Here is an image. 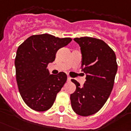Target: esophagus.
<instances>
[{
  "label": "esophagus",
  "instance_id": "34e87169",
  "mask_svg": "<svg viewBox=\"0 0 131 131\" xmlns=\"http://www.w3.org/2000/svg\"><path fill=\"white\" fill-rule=\"evenodd\" d=\"M71 78L69 77V76H68V77H67V80H68V81H71Z\"/></svg>",
  "mask_w": 131,
  "mask_h": 131
}]
</instances>
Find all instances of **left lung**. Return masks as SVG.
Instances as JSON below:
<instances>
[{
	"mask_svg": "<svg viewBox=\"0 0 131 131\" xmlns=\"http://www.w3.org/2000/svg\"><path fill=\"white\" fill-rule=\"evenodd\" d=\"M80 46L82 71L86 73L83 87L74 79L76 90L70 96L73 111L87 117L101 110L110 95L115 83L117 63L114 51L99 39L83 37L74 38Z\"/></svg>",
	"mask_w": 131,
	"mask_h": 131,
	"instance_id": "obj_1",
	"label": "left lung"
}]
</instances>
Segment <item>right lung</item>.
<instances>
[{
	"mask_svg": "<svg viewBox=\"0 0 131 131\" xmlns=\"http://www.w3.org/2000/svg\"><path fill=\"white\" fill-rule=\"evenodd\" d=\"M71 40L48 34L35 35L19 46L14 62L16 83L23 100L31 109L43 112L52 107L67 76L64 72L50 74L46 67L55 60L58 49Z\"/></svg>",
	"mask_w": 131,
	"mask_h": 131,
	"instance_id": "1",
	"label": "right lung"
}]
</instances>
